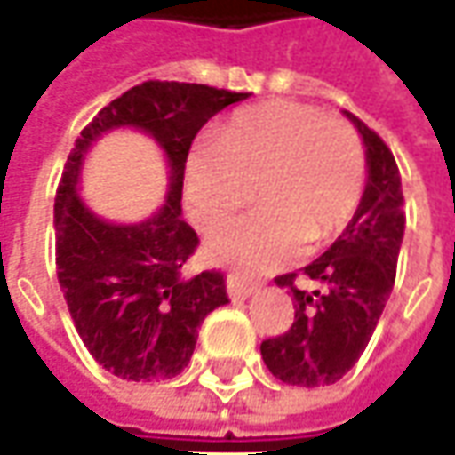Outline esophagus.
I'll return each mask as SVG.
<instances>
[{
    "mask_svg": "<svg viewBox=\"0 0 455 455\" xmlns=\"http://www.w3.org/2000/svg\"><path fill=\"white\" fill-rule=\"evenodd\" d=\"M227 291L231 294V297H236V299H246V297H251V294L257 291V284L246 282V279H242L239 275H228Z\"/></svg>",
    "mask_w": 455,
    "mask_h": 455,
    "instance_id": "esophagus-1",
    "label": "esophagus"
}]
</instances>
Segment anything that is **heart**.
<instances>
[{
	"mask_svg": "<svg viewBox=\"0 0 455 455\" xmlns=\"http://www.w3.org/2000/svg\"><path fill=\"white\" fill-rule=\"evenodd\" d=\"M368 158L347 120L297 100L243 108L219 140H198L183 168L186 206L213 231L257 196L259 209L212 236L206 254L246 275L272 272L327 242L360 206Z\"/></svg>",
	"mask_w": 455,
	"mask_h": 455,
	"instance_id": "obj_1",
	"label": "heart"
}]
</instances>
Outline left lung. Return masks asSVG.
Wrapping results in <instances>:
<instances>
[{
  "mask_svg": "<svg viewBox=\"0 0 455 455\" xmlns=\"http://www.w3.org/2000/svg\"><path fill=\"white\" fill-rule=\"evenodd\" d=\"M368 156V186L353 221L302 275L317 284L297 287V272L276 276L294 299V322L279 337L261 342V357L282 383L320 387L337 383L365 353L385 302L395 284L400 243L405 231L400 171L390 148L353 113Z\"/></svg>",
  "mask_w": 455,
  "mask_h": 455,
  "instance_id": "1",
  "label": "left lung"
}]
</instances>
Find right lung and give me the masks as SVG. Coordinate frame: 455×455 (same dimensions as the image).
Instances as JSON below:
<instances>
[{
    "label": "right lung",
    "mask_w": 455,
    "mask_h": 455,
    "mask_svg": "<svg viewBox=\"0 0 455 455\" xmlns=\"http://www.w3.org/2000/svg\"><path fill=\"white\" fill-rule=\"evenodd\" d=\"M246 98L249 92L148 80L105 105L68 156L55 196L57 279L87 353L123 380L176 378L194 355L204 317L228 302L221 272L186 276L198 236L180 219V191L198 131ZM123 124L153 134L172 165L164 209L131 228L102 222L76 196L89 143Z\"/></svg>",
    "instance_id": "add662e5"
}]
</instances>
